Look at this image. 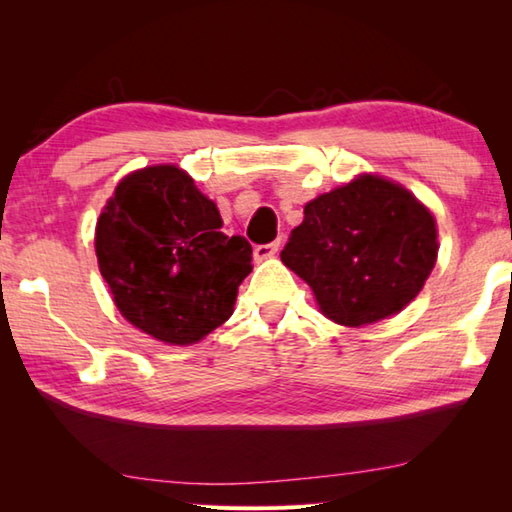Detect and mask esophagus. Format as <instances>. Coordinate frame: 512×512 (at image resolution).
Masks as SVG:
<instances>
[{
  "mask_svg": "<svg viewBox=\"0 0 512 512\" xmlns=\"http://www.w3.org/2000/svg\"><path fill=\"white\" fill-rule=\"evenodd\" d=\"M280 241H273V244H264V246H255V259L257 262H266V259L275 257L280 253Z\"/></svg>",
  "mask_w": 512,
  "mask_h": 512,
  "instance_id": "esophagus-1",
  "label": "esophagus"
}]
</instances>
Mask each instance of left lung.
<instances>
[{
	"mask_svg": "<svg viewBox=\"0 0 512 512\" xmlns=\"http://www.w3.org/2000/svg\"><path fill=\"white\" fill-rule=\"evenodd\" d=\"M282 264L314 291L318 311L343 327L400 314L438 259L436 216L404 185L377 173L305 205Z\"/></svg>",
	"mask_w": 512,
	"mask_h": 512,
	"instance_id": "obj_1",
	"label": "left lung"
}]
</instances>
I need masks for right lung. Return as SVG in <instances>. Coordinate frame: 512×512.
Masks as SVG:
<instances>
[{"label": "right lung", "instance_id": "right-lung-1", "mask_svg": "<svg viewBox=\"0 0 512 512\" xmlns=\"http://www.w3.org/2000/svg\"><path fill=\"white\" fill-rule=\"evenodd\" d=\"M221 228L219 207L178 164L121 178L94 228L99 271L119 314L167 345H194L223 325L253 271V248Z\"/></svg>", "mask_w": 512, "mask_h": 512}]
</instances>
